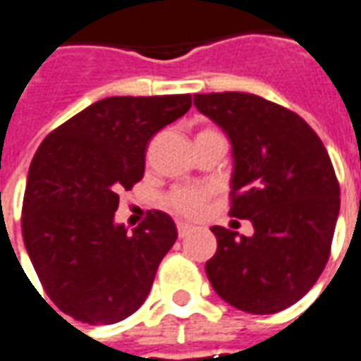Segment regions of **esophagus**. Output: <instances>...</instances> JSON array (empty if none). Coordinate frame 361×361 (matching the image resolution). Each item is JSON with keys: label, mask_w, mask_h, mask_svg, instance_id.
<instances>
[{"label": "esophagus", "mask_w": 361, "mask_h": 361, "mask_svg": "<svg viewBox=\"0 0 361 361\" xmlns=\"http://www.w3.org/2000/svg\"><path fill=\"white\" fill-rule=\"evenodd\" d=\"M176 230H178V235H180V238H185V235H188V233L192 232V226L186 222H178L176 224Z\"/></svg>", "instance_id": "1"}]
</instances>
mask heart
Wrapping results in <instances>:
<instances>
[{
    "instance_id": "1",
    "label": "heart",
    "mask_w": 361,
    "mask_h": 361,
    "mask_svg": "<svg viewBox=\"0 0 361 361\" xmlns=\"http://www.w3.org/2000/svg\"><path fill=\"white\" fill-rule=\"evenodd\" d=\"M212 129H206L202 133H210ZM206 200V192L200 188H176L173 190L169 198H166V206L173 210V212L186 216V218H192L196 214L202 210Z\"/></svg>"
}]
</instances>
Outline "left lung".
Masks as SVG:
<instances>
[{"mask_svg": "<svg viewBox=\"0 0 361 361\" xmlns=\"http://www.w3.org/2000/svg\"><path fill=\"white\" fill-rule=\"evenodd\" d=\"M195 106L232 143L230 216L253 226V235L210 228L208 281L243 312H279L309 293L330 255L340 212L332 161L305 119L255 94H195Z\"/></svg>", "mask_w": 361, "mask_h": 361, "instance_id": "1", "label": "left lung"}]
</instances>
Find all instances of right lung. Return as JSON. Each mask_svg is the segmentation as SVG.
I'll return each instance as SVG.
<instances>
[{"label": "right lung", "instance_id": "obj_1", "mask_svg": "<svg viewBox=\"0 0 361 361\" xmlns=\"http://www.w3.org/2000/svg\"><path fill=\"white\" fill-rule=\"evenodd\" d=\"M190 106V94L104 98L37 149L25 188L23 242L47 295L74 320L114 324L147 299L159 263L176 242L175 222L153 210L129 232L114 216L119 192L143 178L151 137Z\"/></svg>", "mask_w": 361, "mask_h": 361}]
</instances>
